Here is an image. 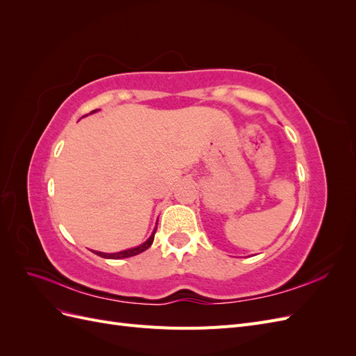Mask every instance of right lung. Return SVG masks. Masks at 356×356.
<instances>
[{
	"label": "right lung",
	"mask_w": 356,
	"mask_h": 356,
	"mask_svg": "<svg viewBox=\"0 0 356 356\" xmlns=\"http://www.w3.org/2000/svg\"><path fill=\"white\" fill-rule=\"evenodd\" d=\"M96 111H99V110H95V111H92L90 114H93V113H96ZM84 117V115H83ZM156 230H157V225L154 227V230H153V233H152V236H149V238L144 242V243H141L139 246H135V248H131V250H124V251H120V252H113V254H106V252H99V251H93L96 255H99V257H102V258H110V260H120V258H127V257H134V255H138V254H141V252H144L145 250H148L149 246H152V243H153V241H154V234H156Z\"/></svg>",
	"instance_id": "1"
}]
</instances>
